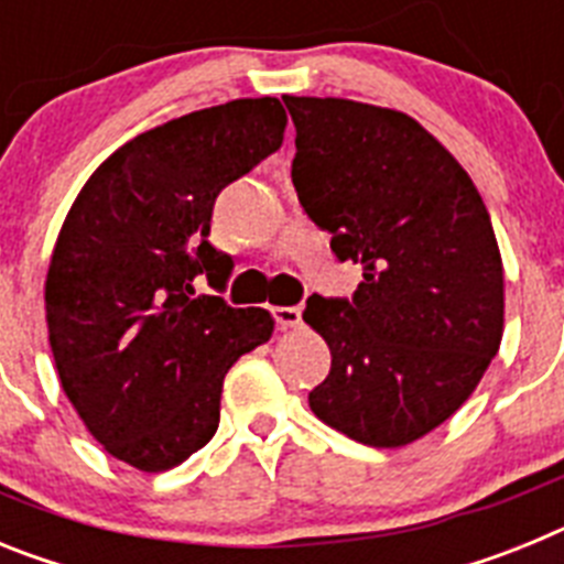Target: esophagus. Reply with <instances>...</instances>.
<instances>
[{"label":"esophagus","mask_w":564,"mask_h":564,"mask_svg":"<svg viewBox=\"0 0 564 564\" xmlns=\"http://www.w3.org/2000/svg\"><path fill=\"white\" fill-rule=\"evenodd\" d=\"M273 318H276V325L282 327V330H291V327H299L302 325V307H273Z\"/></svg>","instance_id":"34e87169"}]
</instances>
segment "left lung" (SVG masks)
I'll use <instances>...</instances> for the list:
<instances>
[{
  "mask_svg": "<svg viewBox=\"0 0 564 564\" xmlns=\"http://www.w3.org/2000/svg\"><path fill=\"white\" fill-rule=\"evenodd\" d=\"M299 203L364 268L352 299L302 313L330 347L318 421L395 449L455 415L502 341V259L480 192L415 118L350 98H282Z\"/></svg>",
  "mask_w": 564,
  "mask_h": 564,
  "instance_id": "1",
  "label": "left lung"
}]
</instances>
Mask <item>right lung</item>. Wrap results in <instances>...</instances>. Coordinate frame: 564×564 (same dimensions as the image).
Instances as JSON below:
<instances>
[{"instance_id": "right-lung-1", "label": "right lung", "mask_w": 564, "mask_h": 564, "mask_svg": "<svg viewBox=\"0 0 564 564\" xmlns=\"http://www.w3.org/2000/svg\"><path fill=\"white\" fill-rule=\"evenodd\" d=\"M276 98H237L138 134L89 174L44 282L50 350L89 435L141 471H166L220 426L223 378L265 344L273 316L194 296L226 288L208 242L217 194L276 152Z\"/></svg>"}]
</instances>
